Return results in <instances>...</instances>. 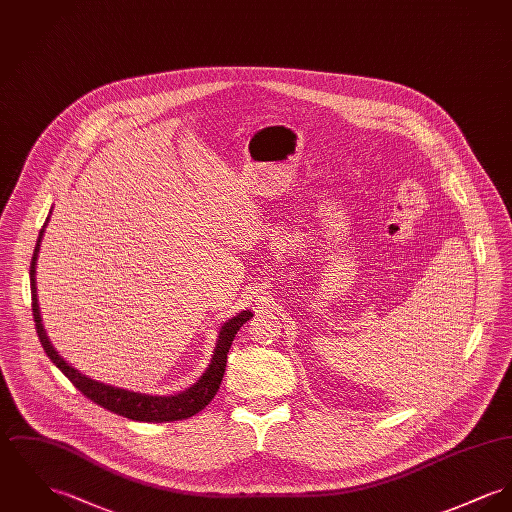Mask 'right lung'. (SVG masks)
<instances>
[{"label": "right lung", "instance_id": "add662e5", "mask_svg": "<svg viewBox=\"0 0 512 512\" xmlns=\"http://www.w3.org/2000/svg\"><path fill=\"white\" fill-rule=\"evenodd\" d=\"M46 223H48V219H46ZM46 223H44V227H46ZM44 227L40 229L35 252H33V260H31V295H33V318H35L36 334H38V340L42 343L46 355L50 357V361L64 375L68 376L71 384L83 396H87L89 400H93L95 404L103 406L104 409H110L118 415L134 419V421H147V423L180 421V419H188V417L196 415L198 411H202L213 400V396L217 394L223 375H225L227 353L231 349V343L235 340L240 326L246 320L252 318V312L242 310L237 316H233L229 322H225L221 326L219 340L215 345L209 367L205 369L204 375L200 376V380L196 384H192L190 388H186L180 394L149 396V394L130 392V390H124V388H116V386H108L103 382H97L89 376L81 375L77 369H73L69 363H66L64 357L58 355V351L54 349V345L50 343L46 332H44L40 310H38V299H36V258H38L40 242H42V235H44Z\"/></svg>", "mask_w": 512, "mask_h": 512}]
</instances>
